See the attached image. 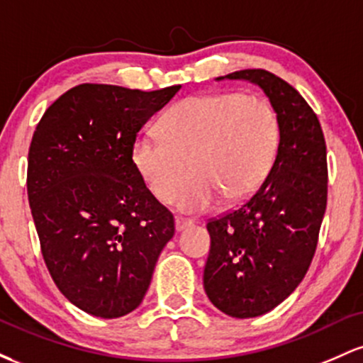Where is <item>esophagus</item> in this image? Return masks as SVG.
<instances>
[{
  "mask_svg": "<svg viewBox=\"0 0 363 363\" xmlns=\"http://www.w3.org/2000/svg\"><path fill=\"white\" fill-rule=\"evenodd\" d=\"M193 225V220H187V218H182V216H176V230H184V228L191 227Z\"/></svg>",
  "mask_w": 363,
  "mask_h": 363,
  "instance_id": "34e87169",
  "label": "esophagus"
}]
</instances>
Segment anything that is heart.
<instances>
[{
  "mask_svg": "<svg viewBox=\"0 0 363 363\" xmlns=\"http://www.w3.org/2000/svg\"><path fill=\"white\" fill-rule=\"evenodd\" d=\"M160 131L136 138V169L165 203L191 163L195 176L178 186L172 201L186 213H203L220 198L228 205L244 201L264 182L280 143V118L259 95L203 94L174 104L160 121Z\"/></svg>",
  "mask_w": 363,
  "mask_h": 363,
  "instance_id": "heart-1",
  "label": "heart"
}]
</instances>
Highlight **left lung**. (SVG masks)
Here are the masks:
<instances>
[{
	"mask_svg": "<svg viewBox=\"0 0 363 363\" xmlns=\"http://www.w3.org/2000/svg\"><path fill=\"white\" fill-rule=\"evenodd\" d=\"M223 78L257 83L280 118L268 177L242 205L206 223L208 298L227 315L247 319L285 301L309 269L328 201L326 141L315 112L280 77L242 69Z\"/></svg>",
	"mask_w": 363,
	"mask_h": 363,
	"instance_id": "left-lung-1",
	"label": "left lung"
}]
</instances>
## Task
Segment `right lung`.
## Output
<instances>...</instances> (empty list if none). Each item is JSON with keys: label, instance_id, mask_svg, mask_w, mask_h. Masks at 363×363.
Masks as SVG:
<instances>
[{"label": "right lung", "instance_id": "1", "mask_svg": "<svg viewBox=\"0 0 363 363\" xmlns=\"http://www.w3.org/2000/svg\"><path fill=\"white\" fill-rule=\"evenodd\" d=\"M179 90L83 83L44 112L32 136L27 193L44 262L61 294L95 318L140 306L176 232L133 162V145Z\"/></svg>", "mask_w": 363, "mask_h": 363}]
</instances>
